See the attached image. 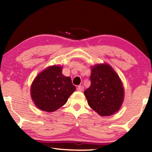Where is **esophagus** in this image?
<instances>
[{"mask_svg":"<svg viewBox=\"0 0 152 152\" xmlns=\"http://www.w3.org/2000/svg\"><path fill=\"white\" fill-rule=\"evenodd\" d=\"M83 90H84V87L82 86H81V85L78 86V88H77V91H80V92L83 91Z\"/></svg>","mask_w":152,"mask_h":152,"instance_id":"esophagus-1","label":"esophagus"}]
</instances>
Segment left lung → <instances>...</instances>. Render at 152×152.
<instances>
[{
    "label": "left lung",
    "instance_id": "obj_1",
    "mask_svg": "<svg viewBox=\"0 0 152 152\" xmlns=\"http://www.w3.org/2000/svg\"><path fill=\"white\" fill-rule=\"evenodd\" d=\"M91 86L84 94L88 104L101 116H109L121 107L124 89L119 76L107 64L95 65L92 68Z\"/></svg>",
    "mask_w": 152,
    "mask_h": 152
}]
</instances>
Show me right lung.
Returning <instances> with one entry per match:
<instances>
[{"instance_id":"add662e5","label":"right lung","mask_w":152,"mask_h":152,"mask_svg":"<svg viewBox=\"0 0 152 152\" xmlns=\"http://www.w3.org/2000/svg\"><path fill=\"white\" fill-rule=\"evenodd\" d=\"M62 67L52 66L38 74L31 86V95L38 109L53 112L66 103L76 91L70 77L64 76Z\"/></svg>"}]
</instances>
